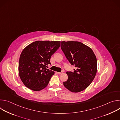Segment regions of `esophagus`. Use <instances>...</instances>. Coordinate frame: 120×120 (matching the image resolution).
<instances>
[{"label":"esophagus","instance_id":"34e87169","mask_svg":"<svg viewBox=\"0 0 120 120\" xmlns=\"http://www.w3.org/2000/svg\"><path fill=\"white\" fill-rule=\"evenodd\" d=\"M56 73H57V74H58V75H60V74H62V72H56Z\"/></svg>","mask_w":120,"mask_h":120}]
</instances>
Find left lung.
Segmentation results:
<instances>
[{
	"instance_id": "obj_1",
	"label": "left lung",
	"mask_w": 120,
	"mask_h": 120,
	"mask_svg": "<svg viewBox=\"0 0 120 120\" xmlns=\"http://www.w3.org/2000/svg\"><path fill=\"white\" fill-rule=\"evenodd\" d=\"M61 47L66 58L76 69L67 72L68 79L64 87L73 93L87 88L94 80L97 70V59L92 49L78 41H62Z\"/></svg>"
}]
</instances>
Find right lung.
<instances>
[{
  "mask_svg": "<svg viewBox=\"0 0 120 120\" xmlns=\"http://www.w3.org/2000/svg\"><path fill=\"white\" fill-rule=\"evenodd\" d=\"M60 41H36L22 51L19 64V77L25 86L34 91L46 87L55 72L46 69L50 58L60 46Z\"/></svg>",
  "mask_w": 120,
  "mask_h": 120,
  "instance_id": "add662e5",
  "label": "right lung"
}]
</instances>
